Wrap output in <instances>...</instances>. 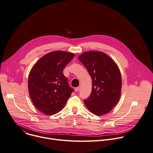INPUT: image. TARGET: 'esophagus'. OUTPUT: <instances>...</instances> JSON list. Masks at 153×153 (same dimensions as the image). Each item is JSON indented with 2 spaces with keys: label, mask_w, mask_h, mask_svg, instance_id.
Masks as SVG:
<instances>
[{
  "label": "esophagus",
  "mask_w": 153,
  "mask_h": 153,
  "mask_svg": "<svg viewBox=\"0 0 153 153\" xmlns=\"http://www.w3.org/2000/svg\"><path fill=\"white\" fill-rule=\"evenodd\" d=\"M74 90H75L76 92L79 91V87H76V88H74Z\"/></svg>",
  "instance_id": "esophagus-1"
}]
</instances>
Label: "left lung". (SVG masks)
<instances>
[{
    "label": "left lung",
    "instance_id": "obj_1",
    "mask_svg": "<svg viewBox=\"0 0 153 153\" xmlns=\"http://www.w3.org/2000/svg\"><path fill=\"white\" fill-rule=\"evenodd\" d=\"M92 80L90 96L84 102L96 115H103L118 102L121 90V76L115 62L100 51L85 52L78 57Z\"/></svg>",
    "mask_w": 153,
    "mask_h": 153
}]
</instances>
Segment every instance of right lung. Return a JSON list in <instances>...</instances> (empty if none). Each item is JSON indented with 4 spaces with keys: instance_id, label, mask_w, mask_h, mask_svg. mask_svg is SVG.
Here are the masks:
<instances>
[{
    "instance_id": "obj_1",
    "label": "right lung",
    "mask_w": 153,
    "mask_h": 153,
    "mask_svg": "<svg viewBox=\"0 0 153 153\" xmlns=\"http://www.w3.org/2000/svg\"><path fill=\"white\" fill-rule=\"evenodd\" d=\"M74 57L73 53L53 51L45 55L32 67L29 92L35 107L43 114L52 115L60 112L74 91L63 73Z\"/></svg>"
}]
</instances>
